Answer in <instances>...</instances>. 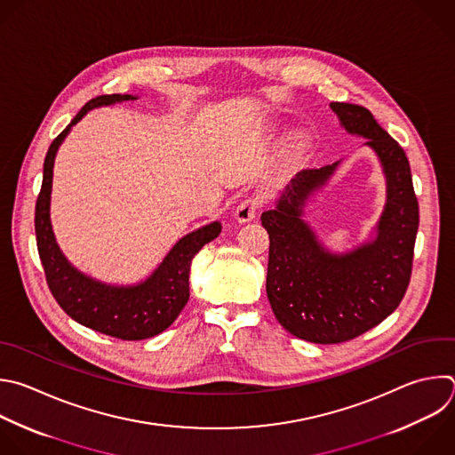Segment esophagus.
<instances>
[{"instance_id":"obj_1","label":"esophagus","mask_w":455,"mask_h":455,"mask_svg":"<svg viewBox=\"0 0 455 455\" xmlns=\"http://www.w3.org/2000/svg\"><path fill=\"white\" fill-rule=\"evenodd\" d=\"M260 198L259 196H248V198H244L239 205H237V209H235V220L239 221V223H248V221H251L253 218H255V214H257V211H259V207H260Z\"/></svg>"}]
</instances>
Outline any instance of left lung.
<instances>
[{"label":"left lung","instance_id":"left-lung-1","mask_svg":"<svg viewBox=\"0 0 455 455\" xmlns=\"http://www.w3.org/2000/svg\"><path fill=\"white\" fill-rule=\"evenodd\" d=\"M348 133L366 137L384 170L387 200L377 235L361 246L329 251L301 220L307 198L325 186L339 163L301 170L285 188L276 207L262 212L269 234L266 292L278 323L292 336L318 345L354 339L384 322L407 291L419 223L418 200L402 146L352 103L334 101Z\"/></svg>","mask_w":455,"mask_h":455}]
</instances>
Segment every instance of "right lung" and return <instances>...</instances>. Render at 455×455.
<instances>
[{
  "instance_id": "add662e5",
  "label": "right lung",
  "mask_w": 455,
  "mask_h": 455,
  "mask_svg": "<svg viewBox=\"0 0 455 455\" xmlns=\"http://www.w3.org/2000/svg\"><path fill=\"white\" fill-rule=\"evenodd\" d=\"M137 100L130 94H103L87 101L55 137L44 159L43 186L36 204L37 250L48 287L62 311L80 325L123 341H139L164 332L189 299V269L204 244L216 239L221 223H209L184 235L146 280L133 285H108L78 271L60 251L50 220L53 163L57 149L91 108Z\"/></svg>"
}]
</instances>
